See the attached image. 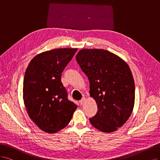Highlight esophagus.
<instances>
[{"label": "esophagus", "instance_id": "obj_1", "mask_svg": "<svg viewBox=\"0 0 160 160\" xmlns=\"http://www.w3.org/2000/svg\"><path fill=\"white\" fill-rule=\"evenodd\" d=\"M85 101H86V98H85L84 97V98H82L81 100H80L79 103H80V104L81 105H82V104H84V103L85 102Z\"/></svg>", "mask_w": 160, "mask_h": 160}]
</instances>
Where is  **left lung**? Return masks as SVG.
<instances>
[{"label":"left lung","mask_w":160,"mask_h":160,"mask_svg":"<svg viewBox=\"0 0 160 160\" xmlns=\"http://www.w3.org/2000/svg\"><path fill=\"white\" fill-rule=\"evenodd\" d=\"M77 62L90 82V95L98 112L91 124L110 133L122 126L134 106L135 84L130 67L119 56L104 49H82Z\"/></svg>","instance_id":"1"}]
</instances>
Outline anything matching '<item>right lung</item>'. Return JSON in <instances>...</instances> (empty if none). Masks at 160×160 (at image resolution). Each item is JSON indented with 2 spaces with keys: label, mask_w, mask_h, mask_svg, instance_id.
Listing matches in <instances>:
<instances>
[{
  "label": "right lung",
  "mask_w": 160,
  "mask_h": 160,
  "mask_svg": "<svg viewBox=\"0 0 160 160\" xmlns=\"http://www.w3.org/2000/svg\"><path fill=\"white\" fill-rule=\"evenodd\" d=\"M77 48H56L35 56L23 82V100L28 114L49 133L58 132L70 122L77 106L68 99L62 73Z\"/></svg>",
  "instance_id": "add662e5"
}]
</instances>
